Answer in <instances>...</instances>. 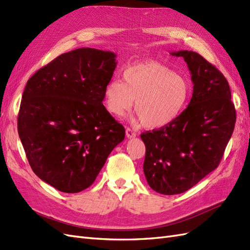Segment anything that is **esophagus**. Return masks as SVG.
I'll return each mask as SVG.
<instances>
[{
  "instance_id": "1",
  "label": "esophagus",
  "mask_w": 250,
  "mask_h": 250,
  "mask_svg": "<svg viewBox=\"0 0 250 250\" xmlns=\"http://www.w3.org/2000/svg\"><path fill=\"white\" fill-rule=\"evenodd\" d=\"M126 135H127V138L132 139V138H135V135H137V133H135L134 130L131 129V128L127 127V128H126Z\"/></svg>"
}]
</instances>
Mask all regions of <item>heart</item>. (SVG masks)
<instances>
[{
  "label": "heart",
  "instance_id": "b5f03b06",
  "mask_svg": "<svg viewBox=\"0 0 250 250\" xmlns=\"http://www.w3.org/2000/svg\"><path fill=\"white\" fill-rule=\"evenodd\" d=\"M191 95L188 82L169 66L156 62L130 65L123 73V82L110 80L104 89L105 107L121 117L133 106L135 123L156 129L174 122L183 112Z\"/></svg>",
  "mask_w": 250,
  "mask_h": 250
}]
</instances>
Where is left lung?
Returning <instances> with one entry per match:
<instances>
[{
    "label": "left lung",
    "mask_w": 250,
    "mask_h": 250,
    "mask_svg": "<svg viewBox=\"0 0 250 250\" xmlns=\"http://www.w3.org/2000/svg\"><path fill=\"white\" fill-rule=\"evenodd\" d=\"M191 72L193 95L171 124L146 131L144 173L150 188L164 195L188 191L220 164L236 123L228 80L215 65L193 51L171 52Z\"/></svg>",
    "instance_id": "left-lung-1"
}]
</instances>
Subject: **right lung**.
<instances>
[{
	"mask_svg": "<svg viewBox=\"0 0 250 250\" xmlns=\"http://www.w3.org/2000/svg\"><path fill=\"white\" fill-rule=\"evenodd\" d=\"M109 51L64 53L27 82L18 131L33 172L63 193L92 185L125 128L104 107V89L117 66Z\"/></svg>",
	"mask_w": 250,
	"mask_h": 250,
	"instance_id": "1",
	"label": "right lung"
}]
</instances>
